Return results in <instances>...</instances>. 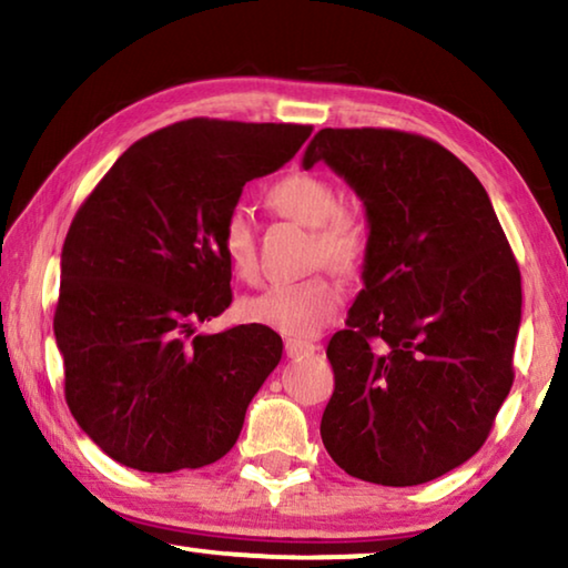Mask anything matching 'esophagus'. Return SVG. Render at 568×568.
Here are the masks:
<instances>
[{"label":"esophagus","instance_id":"obj_1","mask_svg":"<svg viewBox=\"0 0 568 568\" xmlns=\"http://www.w3.org/2000/svg\"><path fill=\"white\" fill-rule=\"evenodd\" d=\"M318 345L311 341H285V355L287 358H303V355H313Z\"/></svg>","mask_w":568,"mask_h":568}]
</instances>
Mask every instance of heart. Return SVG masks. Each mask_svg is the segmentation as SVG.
Wrapping results in <instances>:
<instances>
[{
  "mask_svg": "<svg viewBox=\"0 0 568 568\" xmlns=\"http://www.w3.org/2000/svg\"><path fill=\"white\" fill-rule=\"evenodd\" d=\"M267 200L277 213L313 227V253L338 273H355L368 247V227L355 210L338 207V190L313 172H293L275 182ZM227 265L237 277L255 275L253 225L245 207H233L220 233ZM343 303L341 285L331 275L315 273L295 283H277L243 301L250 323L265 325L291 338H313L333 321Z\"/></svg>",
  "mask_w": 568,
  "mask_h": 568,
  "instance_id": "b5f03b06",
  "label": "heart"
}]
</instances>
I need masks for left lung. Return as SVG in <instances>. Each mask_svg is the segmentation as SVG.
<instances>
[{"mask_svg":"<svg viewBox=\"0 0 568 568\" xmlns=\"http://www.w3.org/2000/svg\"><path fill=\"white\" fill-rule=\"evenodd\" d=\"M363 200L368 247L348 328L328 343L321 438L345 474L418 486L484 446L514 383L521 273L488 192L454 152L400 130H321Z\"/></svg>","mask_w":568,"mask_h":568,"instance_id":"obj_1","label":"left lung"}]
</instances>
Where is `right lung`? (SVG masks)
Here are the masks:
<instances>
[{
	"label": "right lung",
	"mask_w": 568,
	"mask_h": 568,
	"mask_svg": "<svg viewBox=\"0 0 568 568\" xmlns=\"http://www.w3.org/2000/svg\"><path fill=\"white\" fill-rule=\"evenodd\" d=\"M311 124L192 118L134 142L70 225L54 338L74 420L122 466L172 474L223 458L283 355L250 323L203 335L233 303L223 220L283 168Z\"/></svg>",
	"instance_id": "1"
}]
</instances>
